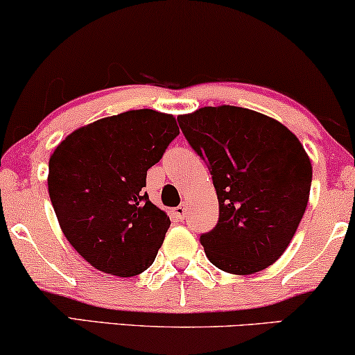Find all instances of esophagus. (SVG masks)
I'll use <instances>...</instances> for the list:
<instances>
[{"label":"esophagus","instance_id":"obj_1","mask_svg":"<svg viewBox=\"0 0 355 355\" xmlns=\"http://www.w3.org/2000/svg\"><path fill=\"white\" fill-rule=\"evenodd\" d=\"M173 216L178 219V221H183V219L187 218V208L185 206H178V208L173 209Z\"/></svg>","mask_w":355,"mask_h":355}]
</instances>
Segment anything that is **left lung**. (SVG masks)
<instances>
[{
    "mask_svg": "<svg viewBox=\"0 0 355 355\" xmlns=\"http://www.w3.org/2000/svg\"><path fill=\"white\" fill-rule=\"evenodd\" d=\"M193 150L208 164L219 201L213 231L201 234L206 257L234 275L278 260L306 209L311 160L277 119L230 105L178 116Z\"/></svg>",
    "mask_w": 355,
    "mask_h": 355,
    "instance_id": "8db88e82",
    "label": "left lung"
}]
</instances>
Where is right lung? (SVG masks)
<instances>
[{"mask_svg":"<svg viewBox=\"0 0 355 355\" xmlns=\"http://www.w3.org/2000/svg\"><path fill=\"white\" fill-rule=\"evenodd\" d=\"M180 134L172 114L132 110L69 134L49 159V195L67 241L100 272L147 270L170 227L152 203L147 170Z\"/></svg>","mask_w":355,"mask_h":355,"instance_id":"1","label":"right lung"}]
</instances>
